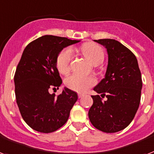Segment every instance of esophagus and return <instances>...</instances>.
Listing matches in <instances>:
<instances>
[{
	"instance_id": "34e87169",
	"label": "esophagus",
	"mask_w": 154,
	"mask_h": 154,
	"mask_svg": "<svg viewBox=\"0 0 154 154\" xmlns=\"http://www.w3.org/2000/svg\"><path fill=\"white\" fill-rule=\"evenodd\" d=\"M78 96H79V98H83V97L84 96V94H80V93H79V94H78Z\"/></svg>"
}]
</instances>
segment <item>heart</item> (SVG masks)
<instances>
[{"label":"heart","instance_id":"1","mask_svg":"<svg viewBox=\"0 0 154 154\" xmlns=\"http://www.w3.org/2000/svg\"><path fill=\"white\" fill-rule=\"evenodd\" d=\"M82 53L93 65H98L104 60V51L98 44L94 43H85L80 48ZM72 59V51L71 49L63 50L56 60V67L60 74L65 75L70 71L71 61ZM95 79L91 76H83L78 74H74L66 79L65 84L69 89L75 91L83 93L90 87L94 86Z\"/></svg>","mask_w":154,"mask_h":154}]
</instances>
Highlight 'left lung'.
Wrapping results in <instances>:
<instances>
[{"instance_id":"obj_1","label":"left lung","mask_w":154,"mask_h":154,"mask_svg":"<svg viewBox=\"0 0 154 154\" xmlns=\"http://www.w3.org/2000/svg\"><path fill=\"white\" fill-rule=\"evenodd\" d=\"M106 48L108 64L105 78L94 87L101 96L91 95L88 112L94 127L105 133H116L127 127L139 107L142 80L136 56L118 40H94Z\"/></svg>"}]
</instances>
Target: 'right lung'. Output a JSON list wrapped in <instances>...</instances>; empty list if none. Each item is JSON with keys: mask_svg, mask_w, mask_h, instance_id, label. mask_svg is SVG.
<instances>
[{"mask_svg": "<svg viewBox=\"0 0 154 154\" xmlns=\"http://www.w3.org/2000/svg\"><path fill=\"white\" fill-rule=\"evenodd\" d=\"M79 41L46 35L24 48L14 75L15 94L22 118L34 130L51 133L67 122L78 95L64 87L56 96L49 89H58L62 84L56 67L60 51Z\"/></svg>", "mask_w": 154, "mask_h": 154, "instance_id": "1", "label": "right lung"}]
</instances>
